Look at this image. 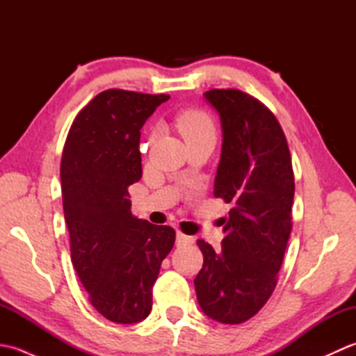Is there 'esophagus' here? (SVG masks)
Segmentation results:
<instances>
[{"label": "esophagus", "mask_w": 356, "mask_h": 356, "mask_svg": "<svg viewBox=\"0 0 356 356\" xmlns=\"http://www.w3.org/2000/svg\"><path fill=\"white\" fill-rule=\"evenodd\" d=\"M176 243H177V246L193 245V243H194V237L185 236V234H182V232H177V234H176Z\"/></svg>", "instance_id": "34e87169"}]
</instances>
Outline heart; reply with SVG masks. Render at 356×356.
Wrapping results in <instances>:
<instances>
[{"label":"heart","instance_id":"1","mask_svg":"<svg viewBox=\"0 0 356 356\" xmlns=\"http://www.w3.org/2000/svg\"><path fill=\"white\" fill-rule=\"evenodd\" d=\"M177 128L186 142L216 134L211 118L202 110H186L177 118Z\"/></svg>","mask_w":356,"mask_h":356}]
</instances>
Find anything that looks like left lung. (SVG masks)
Wrapping results in <instances>:
<instances>
[{"label":"left lung","mask_w":356,"mask_h":356,"mask_svg":"<svg viewBox=\"0 0 356 356\" xmlns=\"http://www.w3.org/2000/svg\"><path fill=\"white\" fill-rule=\"evenodd\" d=\"M220 116L222 154L214 195L229 203L220 251L197 240L203 266L194 278L211 320L240 324L275 289L292 229L293 171L289 147L269 108L240 90L203 93Z\"/></svg>","instance_id":"obj_1"}]
</instances>
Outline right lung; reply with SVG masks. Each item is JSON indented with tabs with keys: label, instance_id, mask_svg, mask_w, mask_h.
<instances>
[{
	"label": "right lung",
	"instance_id": "obj_1",
	"mask_svg": "<svg viewBox=\"0 0 356 356\" xmlns=\"http://www.w3.org/2000/svg\"><path fill=\"white\" fill-rule=\"evenodd\" d=\"M168 95L105 90L79 111L67 136L61 190L73 266L90 301L119 324L145 320L171 226L131 214L128 186L142 177L140 128Z\"/></svg>",
	"mask_w": 356,
	"mask_h": 356
}]
</instances>
